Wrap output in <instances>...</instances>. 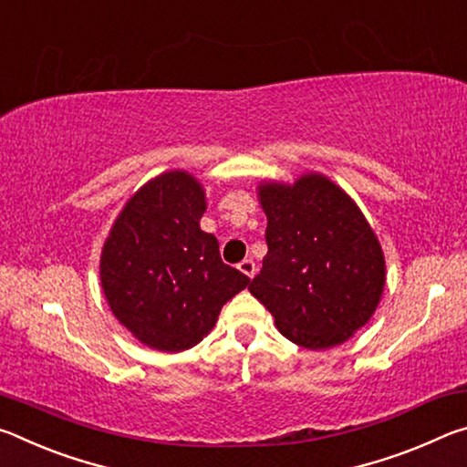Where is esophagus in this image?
<instances>
[{
    "label": "esophagus",
    "mask_w": 467,
    "mask_h": 467,
    "mask_svg": "<svg viewBox=\"0 0 467 467\" xmlns=\"http://www.w3.org/2000/svg\"><path fill=\"white\" fill-rule=\"evenodd\" d=\"M239 270L247 275V278H253L255 275V264H253V259H243V262L239 264Z\"/></svg>",
    "instance_id": "1"
}]
</instances>
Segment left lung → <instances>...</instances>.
<instances>
[{
	"label": "left lung",
	"mask_w": 467,
	"mask_h": 467,
	"mask_svg": "<svg viewBox=\"0 0 467 467\" xmlns=\"http://www.w3.org/2000/svg\"><path fill=\"white\" fill-rule=\"evenodd\" d=\"M267 255L249 290L284 337L309 350L367 326L385 288V255L357 202L321 172L259 181Z\"/></svg>",
	"instance_id": "left-lung-1"
}]
</instances>
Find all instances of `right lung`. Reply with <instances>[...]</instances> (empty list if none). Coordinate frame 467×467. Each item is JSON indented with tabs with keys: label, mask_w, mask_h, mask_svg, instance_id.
Masks as SVG:
<instances>
[{
	"label": "right lung",
	"mask_w": 467,
	"mask_h": 467,
	"mask_svg": "<svg viewBox=\"0 0 467 467\" xmlns=\"http://www.w3.org/2000/svg\"><path fill=\"white\" fill-rule=\"evenodd\" d=\"M205 189L187 171L141 185L110 226L100 251V286L110 313L158 352H183L214 329L218 315L249 278L223 264L203 233Z\"/></svg>",
	"instance_id": "add662e5"
}]
</instances>
